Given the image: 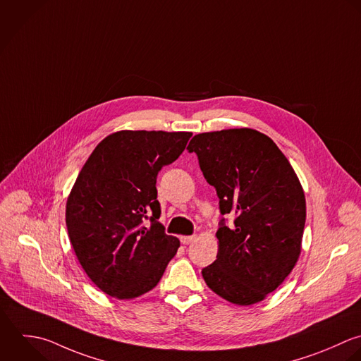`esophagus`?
I'll return each mask as SVG.
<instances>
[{"mask_svg":"<svg viewBox=\"0 0 361 361\" xmlns=\"http://www.w3.org/2000/svg\"><path fill=\"white\" fill-rule=\"evenodd\" d=\"M180 240H181L183 245H190V243H192L195 240V236L194 235L192 236H181Z\"/></svg>","mask_w":361,"mask_h":361,"instance_id":"esophagus-1","label":"esophagus"}]
</instances>
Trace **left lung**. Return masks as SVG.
<instances>
[{
  "mask_svg": "<svg viewBox=\"0 0 361 361\" xmlns=\"http://www.w3.org/2000/svg\"><path fill=\"white\" fill-rule=\"evenodd\" d=\"M198 156L225 219L216 232V260L202 269L207 286L236 305L263 301L293 271L301 253L307 204L301 183L277 145L255 129L195 135Z\"/></svg>",
  "mask_w": 361,
  "mask_h": 361,
  "instance_id": "8db88e82",
  "label": "left lung"
}]
</instances>
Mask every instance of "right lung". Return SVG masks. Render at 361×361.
Masks as SVG:
<instances>
[{
	"instance_id": "1",
	"label": "right lung",
	"mask_w": 361,
	"mask_h": 361,
	"mask_svg": "<svg viewBox=\"0 0 361 361\" xmlns=\"http://www.w3.org/2000/svg\"><path fill=\"white\" fill-rule=\"evenodd\" d=\"M191 132L121 130L82 166L66 205L74 253L105 294L132 300L153 290L180 240L164 233L156 180L184 152ZM149 220L147 224L145 221Z\"/></svg>"
}]
</instances>
